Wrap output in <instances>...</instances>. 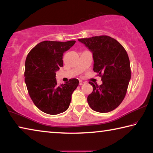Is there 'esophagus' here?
<instances>
[{
    "instance_id": "esophagus-1",
    "label": "esophagus",
    "mask_w": 153,
    "mask_h": 153,
    "mask_svg": "<svg viewBox=\"0 0 153 153\" xmlns=\"http://www.w3.org/2000/svg\"><path fill=\"white\" fill-rule=\"evenodd\" d=\"M85 84V82H83L82 80H79V84L81 85H83V84Z\"/></svg>"
}]
</instances>
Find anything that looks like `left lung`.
<instances>
[{
	"label": "left lung",
	"instance_id": "obj_1",
	"mask_svg": "<svg viewBox=\"0 0 153 153\" xmlns=\"http://www.w3.org/2000/svg\"><path fill=\"white\" fill-rule=\"evenodd\" d=\"M92 53L94 72L102 77L100 85H94L88 97L90 108L96 112L112 111L123 101L131 77L130 60L123 46L106 35L79 39Z\"/></svg>",
	"mask_w": 153,
	"mask_h": 153
}]
</instances>
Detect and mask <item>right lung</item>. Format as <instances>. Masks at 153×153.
<instances>
[{"label": "right lung", "mask_w": 153, "mask_h": 153, "mask_svg": "<svg viewBox=\"0 0 153 153\" xmlns=\"http://www.w3.org/2000/svg\"><path fill=\"white\" fill-rule=\"evenodd\" d=\"M75 43L76 41H44L35 46L27 56L24 76L27 90L36 106L48 114L67 110L72 94L78 86L77 79H70L58 85L55 78L56 71L63 65V53Z\"/></svg>", "instance_id": "right-lung-1"}]
</instances>
